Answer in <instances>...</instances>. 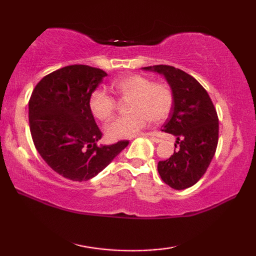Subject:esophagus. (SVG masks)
Returning a JSON list of instances; mask_svg holds the SVG:
<instances>
[{
	"instance_id": "esophagus-1",
	"label": "esophagus",
	"mask_w": 256,
	"mask_h": 256,
	"mask_svg": "<svg viewBox=\"0 0 256 256\" xmlns=\"http://www.w3.org/2000/svg\"><path fill=\"white\" fill-rule=\"evenodd\" d=\"M146 136H148L151 141H154V142H156V144H160V142H162V140L160 138H157V136H154L152 133H146V134H144Z\"/></svg>"
}]
</instances>
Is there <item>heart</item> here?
<instances>
[{
	"instance_id": "b5f03b06",
	"label": "heart",
	"mask_w": 256,
	"mask_h": 256,
	"mask_svg": "<svg viewBox=\"0 0 256 256\" xmlns=\"http://www.w3.org/2000/svg\"><path fill=\"white\" fill-rule=\"evenodd\" d=\"M112 92L128 99V115L107 125L106 134L112 140L132 138L144 130L150 120L159 123L166 120L174 105V94L167 84L151 82L140 74H130L112 82ZM89 110L99 120H110L116 110V100L102 90H94L89 97Z\"/></svg>"
}]
</instances>
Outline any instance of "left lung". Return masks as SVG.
Here are the masks:
<instances>
[{
    "label": "left lung",
    "mask_w": 256,
    "mask_h": 256,
    "mask_svg": "<svg viewBox=\"0 0 256 256\" xmlns=\"http://www.w3.org/2000/svg\"><path fill=\"white\" fill-rule=\"evenodd\" d=\"M162 74L170 84L174 105L162 131L177 138L170 159L158 162L162 180L172 188H190L204 175L216 154L219 120L206 90L192 76L170 66L142 68Z\"/></svg>",
    "instance_id": "8db88e82"
}]
</instances>
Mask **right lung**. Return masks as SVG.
I'll return each mask as SVG.
<instances>
[{"mask_svg": "<svg viewBox=\"0 0 256 256\" xmlns=\"http://www.w3.org/2000/svg\"><path fill=\"white\" fill-rule=\"evenodd\" d=\"M107 73L82 64L50 73L29 99L30 133L38 154L68 180H88L99 174L128 141L98 146L102 133L89 110V97Z\"/></svg>", "mask_w": 256, "mask_h": 256, "instance_id": "right-lung-1", "label": "right lung"}]
</instances>
